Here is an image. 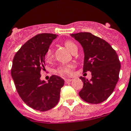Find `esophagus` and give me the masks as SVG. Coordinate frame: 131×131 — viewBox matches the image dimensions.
I'll return each mask as SVG.
<instances>
[{"mask_svg":"<svg viewBox=\"0 0 131 131\" xmlns=\"http://www.w3.org/2000/svg\"><path fill=\"white\" fill-rule=\"evenodd\" d=\"M71 81H72V79H65V82H66V83H68V82H70Z\"/></svg>","mask_w":131,"mask_h":131,"instance_id":"34e87169","label":"esophagus"}]
</instances>
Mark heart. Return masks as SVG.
Here are the masks:
<instances>
[{"label":"heart","instance_id":"1","mask_svg":"<svg viewBox=\"0 0 131 131\" xmlns=\"http://www.w3.org/2000/svg\"><path fill=\"white\" fill-rule=\"evenodd\" d=\"M65 46L66 47L68 50H69L72 53L74 51H75L77 50V46H76V44L73 43L71 41H66L64 42ZM52 57V50L51 49H49L47 51L46 53V58L47 60L50 59ZM72 68H73V66L72 64H66L62 65L61 66H59L57 70V72L60 75L64 76V75H70L71 74L72 72Z\"/></svg>","mask_w":131,"mask_h":131}]
</instances>
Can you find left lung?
I'll list each match as a JSON object with an SVG mask.
<instances>
[{
    "instance_id": "8db88e82",
    "label": "left lung",
    "mask_w": 131,
    "mask_h": 131,
    "mask_svg": "<svg viewBox=\"0 0 131 131\" xmlns=\"http://www.w3.org/2000/svg\"><path fill=\"white\" fill-rule=\"evenodd\" d=\"M83 49V72H91L88 80L80 77L83 83L79 95L90 104H99L113 93L119 79L121 64L115 50L108 42L90 32L70 34Z\"/></svg>"
}]
</instances>
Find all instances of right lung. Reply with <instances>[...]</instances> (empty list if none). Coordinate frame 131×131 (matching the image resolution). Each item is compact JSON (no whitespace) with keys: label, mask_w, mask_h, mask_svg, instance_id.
Masks as SVG:
<instances>
[{"label":"right lung","mask_w":131,"mask_h":131,"mask_svg":"<svg viewBox=\"0 0 131 131\" xmlns=\"http://www.w3.org/2000/svg\"><path fill=\"white\" fill-rule=\"evenodd\" d=\"M57 35L39 34L27 41L16 53L11 74L18 95L30 108L39 111L50 110L58 104L64 80L51 76L48 83L41 80L45 70V57Z\"/></svg>","instance_id":"right-lung-1"}]
</instances>
